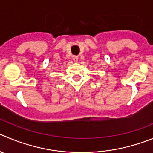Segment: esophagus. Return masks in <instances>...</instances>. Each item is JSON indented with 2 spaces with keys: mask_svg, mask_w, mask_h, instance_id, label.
<instances>
[{
  "mask_svg": "<svg viewBox=\"0 0 153 153\" xmlns=\"http://www.w3.org/2000/svg\"><path fill=\"white\" fill-rule=\"evenodd\" d=\"M72 59H73L74 62H78V57L76 56H72Z\"/></svg>",
  "mask_w": 153,
  "mask_h": 153,
  "instance_id": "esophagus-1",
  "label": "esophagus"
}]
</instances>
